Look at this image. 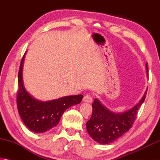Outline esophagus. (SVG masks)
<instances>
[{"mask_svg": "<svg viewBox=\"0 0 160 160\" xmlns=\"http://www.w3.org/2000/svg\"><path fill=\"white\" fill-rule=\"evenodd\" d=\"M83 102L87 103H91L92 102V97H91L90 94H86L83 97Z\"/></svg>", "mask_w": 160, "mask_h": 160, "instance_id": "34e87169", "label": "esophagus"}]
</instances>
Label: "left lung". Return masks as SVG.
I'll list each match as a JSON object with an SVG mask.
<instances>
[{
    "instance_id": "1",
    "label": "left lung",
    "mask_w": 160,
    "mask_h": 160,
    "mask_svg": "<svg viewBox=\"0 0 160 160\" xmlns=\"http://www.w3.org/2000/svg\"><path fill=\"white\" fill-rule=\"evenodd\" d=\"M145 67L148 77V63H146ZM147 90L148 89L138 104L122 113L112 112L98 99H94L92 114L86 123L87 131L92 138L99 144L106 145L115 141L128 132L135 120L138 110L144 102Z\"/></svg>"
}]
</instances>
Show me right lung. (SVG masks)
Masks as SVG:
<instances>
[{
    "label": "right lung",
    "instance_id": "right-lung-1",
    "mask_svg": "<svg viewBox=\"0 0 160 160\" xmlns=\"http://www.w3.org/2000/svg\"><path fill=\"white\" fill-rule=\"evenodd\" d=\"M26 52L22 59L18 72L17 105L23 123L30 131L37 133L44 132L58 125L65 111L80 104L83 95L66 96L57 99L42 102L35 99L24 86L22 68Z\"/></svg>",
    "mask_w": 160,
    "mask_h": 160
}]
</instances>
